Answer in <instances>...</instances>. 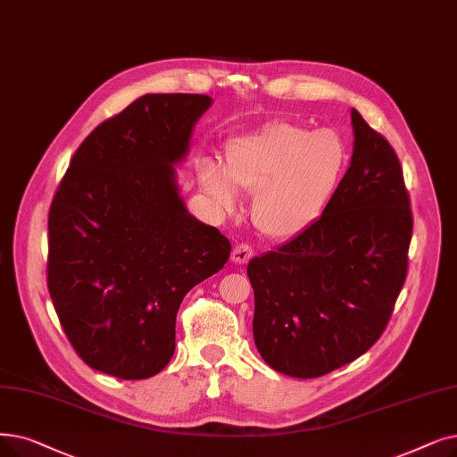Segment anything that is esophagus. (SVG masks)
<instances>
[{"label":"esophagus","instance_id":"obj_1","mask_svg":"<svg viewBox=\"0 0 457 457\" xmlns=\"http://www.w3.org/2000/svg\"><path fill=\"white\" fill-rule=\"evenodd\" d=\"M252 255H253V248L246 243H239V245H235V248L231 252V262L239 263V265L248 263L252 260Z\"/></svg>","mask_w":457,"mask_h":457}]
</instances>
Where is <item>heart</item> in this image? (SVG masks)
Returning <instances> with one entry per match:
<instances>
[{"instance_id":"1","label":"heart","mask_w":457,"mask_h":457,"mask_svg":"<svg viewBox=\"0 0 457 457\" xmlns=\"http://www.w3.org/2000/svg\"><path fill=\"white\" fill-rule=\"evenodd\" d=\"M349 147L332 129L310 130L295 121H270L235 137L220 170L204 166L200 179L214 205L233 212L239 192L252 194V222L270 239H287L321 216L338 188Z\"/></svg>"}]
</instances>
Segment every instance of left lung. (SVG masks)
<instances>
[{"mask_svg":"<svg viewBox=\"0 0 457 457\" xmlns=\"http://www.w3.org/2000/svg\"><path fill=\"white\" fill-rule=\"evenodd\" d=\"M351 166L323 214L248 263L253 342L276 371L313 379L364 354L405 284L412 211L400 158L351 110Z\"/></svg>","mask_w":457,"mask_h":457,"instance_id":"1","label":"left lung"}]
</instances>
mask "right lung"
Returning <instances> with one entry per match:
<instances>
[{"label": "right lung", "mask_w": 457, "mask_h": 457, "mask_svg": "<svg viewBox=\"0 0 457 457\" xmlns=\"http://www.w3.org/2000/svg\"><path fill=\"white\" fill-rule=\"evenodd\" d=\"M207 95H144L98 125L71 158L48 212V291L80 359L147 379L175 351L185 295L231 245L188 214L175 170Z\"/></svg>", "instance_id": "right-lung-1"}]
</instances>
